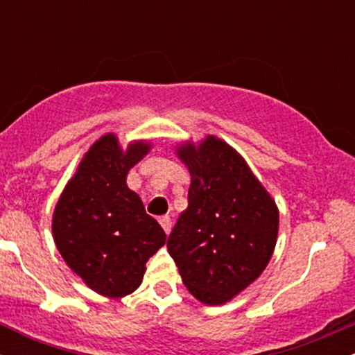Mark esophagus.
<instances>
[{
  "instance_id": "34e87169",
  "label": "esophagus",
  "mask_w": 355,
  "mask_h": 355,
  "mask_svg": "<svg viewBox=\"0 0 355 355\" xmlns=\"http://www.w3.org/2000/svg\"><path fill=\"white\" fill-rule=\"evenodd\" d=\"M160 225L164 227L165 234L168 235L170 230H172V218H170V217H162V218H160Z\"/></svg>"
}]
</instances>
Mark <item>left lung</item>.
Listing matches in <instances>:
<instances>
[{"label": "left lung", "instance_id": "obj_1", "mask_svg": "<svg viewBox=\"0 0 355 355\" xmlns=\"http://www.w3.org/2000/svg\"><path fill=\"white\" fill-rule=\"evenodd\" d=\"M191 175L189 207L166 240L183 284L203 304H225L270 260L279 211L243 158L209 137L178 148Z\"/></svg>", "mask_w": 355, "mask_h": 355}]
</instances>
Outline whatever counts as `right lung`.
<instances>
[{
  "label": "right lung",
  "instance_id": "obj_1",
  "mask_svg": "<svg viewBox=\"0 0 355 355\" xmlns=\"http://www.w3.org/2000/svg\"><path fill=\"white\" fill-rule=\"evenodd\" d=\"M148 150V144H133L121 152L115 135L101 137L56 203V247L71 270L101 295L132 294L145 263L165 243L160 223L126 187L128 170Z\"/></svg>",
  "mask_w": 355,
  "mask_h": 355
}]
</instances>
